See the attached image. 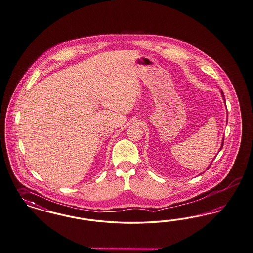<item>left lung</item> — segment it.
I'll use <instances>...</instances> for the list:
<instances>
[{"label":"left lung","mask_w":253,"mask_h":253,"mask_svg":"<svg viewBox=\"0 0 253 253\" xmlns=\"http://www.w3.org/2000/svg\"><path fill=\"white\" fill-rule=\"evenodd\" d=\"M220 92H221V94H222V98H223V100H224V103H225V98H224V95H223V92H222V91H220ZM225 105H226V103H225ZM223 141H224V138H223V140H222V143H221V148H219V150L222 148V146H223ZM208 168H209V166L208 167Z\"/></svg>","instance_id":"8db88e82"}]
</instances>
